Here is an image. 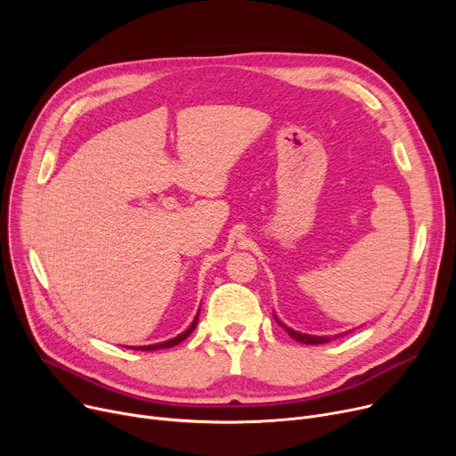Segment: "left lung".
Returning <instances> with one entry per match:
<instances>
[{
	"label": "left lung",
	"mask_w": 456,
	"mask_h": 456,
	"mask_svg": "<svg viewBox=\"0 0 456 456\" xmlns=\"http://www.w3.org/2000/svg\"><path fill=\"white\" fill-rule=\"evenodd\" d=\"M273 318H275V322L289 332V337H292L294 340H297V342H301V344H306V346H318V344H327V342H330V340H334V338H338V337H344V334H334V337H316V334H305V332H299V330H294L292 327H289V325H284L275 314H273Z\"/></svg>",
	"instance_id": "left-lung-1"
}]
</instances>
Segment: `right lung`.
Segmentation results:
<instances>
[{"label": "right lung", "mask_w": 456, "mask_h": 456, "mask_svg": "<svg viewBox=\"0 0 456 456\" xmlns=\"http://www.w3.org/2000/svg\"><path fill=\"white\" fill-rule=\"evenodd\" d=\"M198 320H200V313H198V316L194 318V322H191V325L184 330V332H181V334H177L175 338H170V340H166V342H159V344H151V346H138V347H134V349H138V351H157V349H170V347H174V346H177V344H181L184 338H188L190 334H191V330L196 329V325H198Z\"/></svg>", "instance_id": "obj_1"}]
</instances>
